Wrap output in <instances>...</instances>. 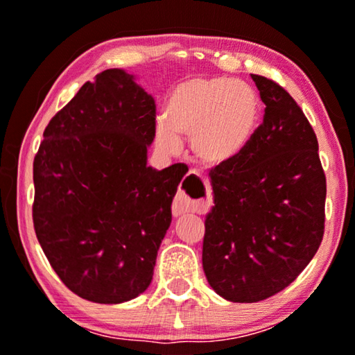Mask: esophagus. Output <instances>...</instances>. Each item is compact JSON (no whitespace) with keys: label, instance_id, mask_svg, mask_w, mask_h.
I'll use <instances>...</instances> for the list:
<instances>
[{"label":"esophagus","instance_id":"obj_1","mask_svg":"<svg viewBox=\"0 0 355 355\" xmlns=\"http://www.w3.org/2000/svg\"><path fill=\"white\" fill-rule=\"evenodd\" d=\"M187 210H191V207H189L186 197H184L182 192H178V196L174 197V203H173V216L174 218L181 216L182 213H186Z\"/></svg>","mask_w":355,"mask_h":355}]
</instances>
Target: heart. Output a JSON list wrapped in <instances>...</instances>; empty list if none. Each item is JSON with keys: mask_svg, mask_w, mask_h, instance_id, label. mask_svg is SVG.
<instances>
[{"mask_svg": "<svg viewBox=\"0 0 355 355\" xmlns=\"http://www.w3.org/2000/svg\"><path fill=\"white\" fill-rule=\"evenodd\" d=\"M260 116V96L249 82L191 79L168 95L164 118L157 123V144L164 152H176L181 135H191V150L198 162L223 164L244 152Z\"/></svg>", "mask_w": 355, "mask_h": 355, "instance_id": "b5f03b06", "label": "heart"}]
</instances>
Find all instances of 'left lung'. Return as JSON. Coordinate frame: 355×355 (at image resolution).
Segmentation results:
<instances>
[{
    "instance_id": "8db88e82",
    "label": "left lung",
    "mask_w": 355,
    "mask_h": 355,
    "mask_svg": "<svg viewBox=\"0 0 355 355\" xmlns=\"http://www.w3.org/2000/svg\"><path fill=\"white\" fill-rule=\"evenodd\" d=\"M263 123L239 157L210 173L215 207L205 220L202 263L231 302H259L289 286L317 254L327 179L312 125L276 82L252 74Z\"/></svg>"
}]
</instances>
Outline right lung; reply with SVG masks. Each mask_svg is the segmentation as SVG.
Here are the masks:
<instances>
[{
    "label": "right lung",
    "mask_w": 355,
    "mask_h": 355,
    "mask_svg": "<svg viewBox=\"0 0 355 355\" xmlns=\"http://www.w3.org/2000/svg\"><path fill=\"white\" fill-rule=\"evenodd\" d=\"M153 96L106 69L53 116L33 159V226L48 261L82 299L121 304L153 278L186 171L148 166Z\"/></svg>",
    "instance_id": "right-lung-1"
}]
</instances>
